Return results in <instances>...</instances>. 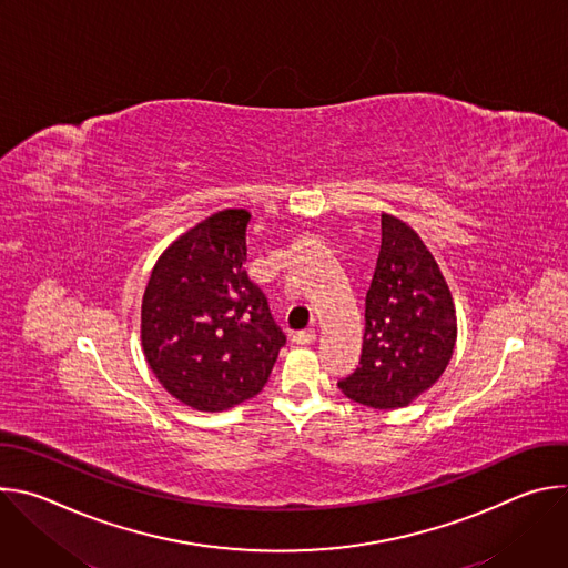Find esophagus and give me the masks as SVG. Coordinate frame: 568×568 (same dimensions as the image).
<instances>
[{"label":"esophagus","instance_id":"obj_1","mask_svg":"<svg viewBox=\"0 0 568 568\" xmlns=\"http://www.w3.org/2000/svg\"><path fill=\"white\" fill-rule=\"evenodd\" d=\"M294 342H296L298 346H310V344H314V342H316V331H303V333H296V335H294Z\"/></svg>","mask_w":568,"mask_h":568}]
</instances>
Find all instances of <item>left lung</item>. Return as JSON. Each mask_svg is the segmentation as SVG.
<instances>
[{
  "label": "left lung",
  "mask_w": 568,
  "mask_h": 568,
  "mask_svg": "<svg viewBox=\"0 0 568 568\" xmlns=\"http://www.w3.org/2000/svg\"><path fill=\"white\" fill-rule=\"evenodd\" d=\"M364 321L359 366L339 388L373 409L407 407L447 368L456 344V310L420 235L388 213H382V245Z\"/></svg>",
  "instance_id": "obj_1"
}]
</instances>
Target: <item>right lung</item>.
<instances>
[{
    "mask_svg": "<svg viewBox=\"0 0 568 568\" xmlns=\"http://www.w3.org/2000/svg\"><path fill=\"white\" fill-rule=\"evenodd\" d=\"M250 211L202 220L159 256L141 301L148 366L180 402L224 412L263 390L285 335L245 272Z\"/></svg>",
    "mask_w": 568,
    "mask_h": 568,
    "instance_id": "1",
    "label": "right lung"
}]
</instances>
